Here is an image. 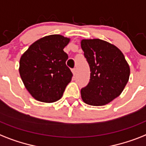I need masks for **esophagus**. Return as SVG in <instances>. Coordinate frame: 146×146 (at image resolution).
Listing matches in <instances>:
<instances>
[{
  "instance_id": "1",
  "label": "esophagus",
  "mask_w": 146,
  "mask_h": 146,
  "mask_svg": "<svg viewBox=\"0 0 146 146\" xmlns=\"http://www.w3.org/2000/svg\"><path fill=\"white\" fill-rule=\"evenodd\" d=\"M72 73H73V76L76 75V68H73V69H72Z\"/></svg>"
}]
</instances>
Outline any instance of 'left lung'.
Returning <instances> with one entry per match:
<instances>
[{
  "label": "left lung",
  "instance_id": "obj_1",
  "mask_svg": "<svg viewBox=\"0 0 146 146\" xmlns=\"http://www.w3.org/2000/svg\"><path fill=\"white\" fill-rule=\"evenodd\" d=\"M81 46L90 67L89 82L81 89L82 99L92 106H104L120 95L130 76V67L114 45L100 40H82Z\"/></svg>",
  "mask_w": 146,
  "mask_h": 146
}]
</instances>
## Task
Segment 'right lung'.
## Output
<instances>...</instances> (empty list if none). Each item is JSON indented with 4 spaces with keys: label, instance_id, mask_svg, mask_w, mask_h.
<instances>
[{
    "label": "right lung",
    "instance_id": "1",
    "mask_svg": "<svg viewBox=\"0 0 146 146\" xmlns=\"http://www.w3.org/2000/svg\"><path fill=\"white\" fill-rule=\"evenodd\" d=\"M70 39L59 34L36 40L20 58L19 73L26 89L40 102L53 103L62 97L73 73L66 65L64 48Z\"/></svg>",
    "mask_w": 146,
    "mask_h": 146
}]
</instances>
